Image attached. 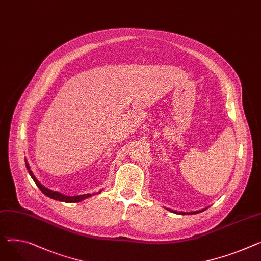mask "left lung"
Here are the masks:
<instances>
[{
  "instance_id": "left-lung-1",
  "label": "left lung",
  "mask_w": 261,
  "mask_h": 261,
  "mask_svg": "<svg viewBox=\"0 0 261 261\" xmlns=\"http://www.w3.org/2000/svg\"><path fill=\"white\" fill-rule=\"evenodd\" d=\"M167 210H170V209H167ZM205 209H203V210H199V211H194V212H177V211H175V210H170L171 212H173V213H175V214H180V215H186V214H197V213H200V212H202V211H204Z\"/></svg>"
}]
</instances>
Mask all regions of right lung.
Returning <instances> with one entry per match:
<instances>
[{
  "instance_id": "1",
  "label": "right lung",
  "mask_w": 261,
  "mask_h": 261,
  "mask_svg": "<svg viewBox=\"0 0 261 261\" xmlns=\"http://www.w3.org/2000/svg\"><path fill=\"white\" fill-rule=\"evenodd\" d=\"M25 164H26V168H27V170H28V172H29V174H30L31 178L33 179V181L36 182V185L39 187V189L42 191V192H43L46 196H48V197H50V198H52V199L64 201V202H68V203H73V202H80V201H82V200H84V199H86V198L91 197L92 195H95V193H93V194H83V195H76V196H67V195H64V194H62V193H60V192H57V191H52V190L46 188L45 186H43V185L37 179V177L34 176L32 171L30 170V166H29V164H28V162H27L26 159H25ZM100 192H101V191H98V193H100Z\"/></svg>"
}]
</instances>
